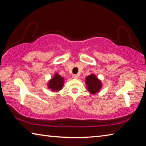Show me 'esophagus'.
<instances>
[{
	"instance_id": "1",
	"label": "esophagus",
	"mask_w": 146,
	"mask_h": 146,
	"mask_svg": "<svg viewBox=\"0 0 146 146\" xmlns=\"http://www.w3.org/2000/svg\"><path fill=\"white\" fill-rule=\"evenodd\" d=\"M73 78H75V79H77L78 78V75H73Z\"/></svg>"
}]
</instances>
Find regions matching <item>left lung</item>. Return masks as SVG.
Segmentation results:
<instances>
[{
	"mask_svg": "<svg viewBox=\"0 0 146 146\" xmlns=\"http://www.w3.org/2000/svg\"><path fill=\"white\" fill-rule=\"evenodd\" d=\"M86 84L89 92L91 94L98 93L102 88V82L94 74H91L86 77Z\"/></svg>",
	"mask_w": 146,
	"mask_h": 146,
	"instance_id": "1",
	"label": "left lung"
}]
</instances>
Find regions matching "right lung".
<instances>
[{
    "mask_svg": "<svg viewBox=\"0 0 146 146\" xmlns=\"http://www.w3.org/2000/svg\"><path fill=\"white\" fill-rule=\"evenodd\" d=\"M64 83V79L58 73H55L53 78L49 80L48 87L53 91H58L62 88Z\"/></svg>",
    "mask_w": 146,
    "mask_h": 146,
    "instance_id": "add662e5",
    "label": "right lung"
}]
</instances>
